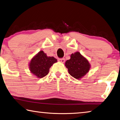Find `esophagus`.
<instances>
[{
	"mask_svg": "<svg viewBox=\"0 0 120 120\" xmlns=\"http://www.w3.org/2000/svg\"><path fill=\"white\" fill-rule=\"evenodd\" d=\"M58 61H59L61 63H64L65 62V59L64 58H61V59H58Z\"/></svg>",
	"mask_w": 120,
	"mask_h": 120,
	"instance_id": "esophagus-1",
	"label": "esophagus"
}]
</instances>
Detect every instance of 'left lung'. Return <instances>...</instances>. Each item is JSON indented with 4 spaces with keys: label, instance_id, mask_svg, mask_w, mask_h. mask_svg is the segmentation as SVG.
<instances>
[{
    "label": "left lung",
    "instance_id": "1",
    "mask_svg": "<svg viewBox=\"0 0 120 120\" xmlns=\"http://www.w3.org/2000/svg\"><path fill=\"white\" fill-rule=\"evenodd\" d=\"M65 66L70 75L78 80L86 75L91 67L88 60L79 52L71 54L70 59L66 61Z\"/></svg>",
    "mask_w": 120,
    "mask_h": 120
}]
</instances>
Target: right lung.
Listing matches in <instances>:
<instances>
[{"label":"right lung","mask_w":120,"mask_h":120,"mask_svg":"<svg viewBox=\"0 0 120 120\" xmlns=\"http://www.w3.org/2000/svg\"><path fill=\"white\" fill-rule=\"evenodd\" d=\"M56 62L57 60L53 56H48L43 51H40L30 61V71L37 78H42L48 74L50 68Z\"/></svg>","instance_id":"obj_1"}]
</instances>
